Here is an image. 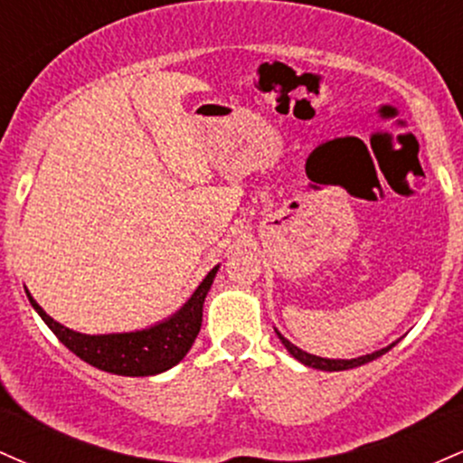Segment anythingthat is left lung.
I'll return each mask as SVG.
<instances>
[{
    "label": "left lung",
    "instance_id": "left-lung-1",
    "mask_svg": "<svg viewBox=\"0 0 463 463\" xmlns=\"http://www.w3.org/2000/svg\"><path fill=\"white\" fill-rule=\"evenodd\" d=\"M274 331H276V335H279V339H280V342H283V346L287 348V353H289L291 357L298 359L300 364L309 365V368L324 370V372H339V370L359 368V365L368 364V361L379 359L381 354H385L392 346H396V342H394V344H390V346H385V348H381V350H374V353H370V354H361V357H357V359H326V357H317V354L305 353V350L296 346V344H291L287 337H283V335L279 333V328H274Z\"/></svg>",
    "mask_w": 463,
    "mask_h": 463
}]
</instances>
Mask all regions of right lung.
Segmentation results:
<instances>
[{
    "label": "right lung",
    "instance_id": "right-lung-1",
    "mask_svg": "<svg viewBox=\"0 0 463 463\" xmlns=\"http://www.w3.org/2000/svg\"><path fill=\"white\" fill-rule=\"evenodd\" d=\"M217 269L220 265H215L204 276L198 289L176 313L152 326L139 328V331L102 335L78 333L47 316L43 307L32 298L28 289L25 294L41 320L52 328V333L89 365L119 376H154L180 364L194 346L202 326V307H204L206 294L213 285Z\"/></svg>",
    "mask_w": 463,
    "mask_h": 463
}]
</instances>
